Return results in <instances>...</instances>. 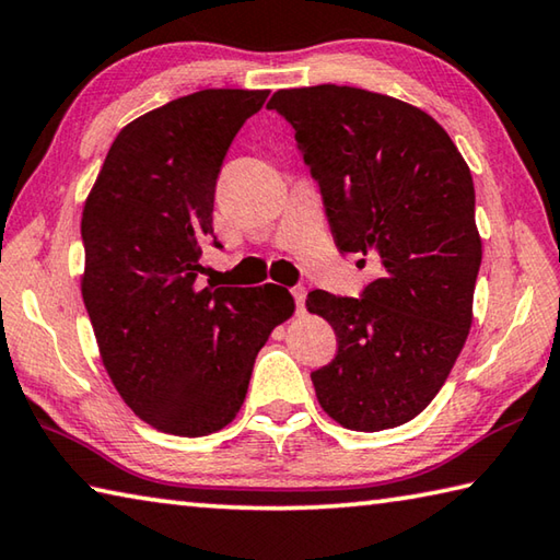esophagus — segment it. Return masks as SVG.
I'll return each instance as SVG.
<instances>
[{
	"mask_svg": "<svg viewBox=\"0 0 560 560\" xmlns=\"http://www.w3.org/2000/svg\"><path fill=\"white\" fill-rule=\"evenodd\" d=\"M291 293H293V301H296V311L303 313V306H306V289L296 287V289H291Z\"/></svg>",
	"mask_w": 560,
	"mask_h": 560,
	"instance_id": "obj_1",
	"label": "esophagus"
}]
</instances>
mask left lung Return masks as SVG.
Segmentation results:
<instances>
[{
    "mask_svg": "<svg viewBox=\"0 0 560 560\" xmlns=\"http://www.w3.org/2000/svg\"><path fill=\"white\" fill-rule=\"evenodd\" d=\"M267 107L296 129L335 245L380 264L362 299L308 293L338 338L311 374L315 396L345 429H394L433 401L470 332L482 261L470 168L439 121L389 95L313 85Z\"/></svg>",
    "mask_w": 560,
    "mask_h": 560,
    "instance_id": "1",
    "label": "left lung"
}]
</instances>
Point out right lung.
I'll return each mask as SVG.
<instances>
[{
	"mask_svg": "<svg viewBox=\"0 0 560 560\" xmlns=\"http://www.w3.org/2000/svg\"><path fill=\"white\" fill-rule=\"evenodd\" d=\"M267 90H200L119 131L83 208L80 279L105 370L141 421L215 433L247 396L257 352L293 313L281 287L200 289L215 183Z\"/></svg>",
	"mask_w": 560,
	"mask_h": 560,
	"instance_id": "add662e5",
	"label": "right lung"
}]
</instances>
